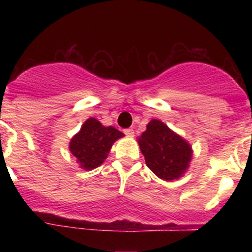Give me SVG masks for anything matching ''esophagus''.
<instances>
[{"label": "esophagus", "mask_w": 252, "mask_h": 252, "mask_svg": "<svg viewBox=\"0 0 252 252\" xmlns=\"http://www.w3.org/2000/svg\"><path fill=\"white\" fill-rule=\"evenodd\" d=\"M124 134H126V136H134V130L133 129H130V128H128V129H124Z\"/></svg>", "instance_id": "obj_1"}]
</instances>
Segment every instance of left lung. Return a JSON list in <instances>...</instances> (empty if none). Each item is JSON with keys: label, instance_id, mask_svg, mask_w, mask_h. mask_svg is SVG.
I'll return each instance as SVG.
<instances>
[{"label": "left lung", "instance_id": "left-lung-1", "mask_svg": "<svg viewBox=\"0 0 252 252\" xmlns=\"http://www.w3.org/2000/svg\"><path fill=\"white\" fill-rule=\"evenodd\" d=\"M147 167L158 178L173 180L189 167L191 147L161 121L152 119L139 138Z\"/></svg>", "mask_w": 252, "mask_h": 252}]
</instances>
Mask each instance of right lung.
<instances>
[{
    "label": "right lung",
    "mask_w": 252,
    "mask_h": 252,
    "mask_svg": "<svg viewBox=\"0 0 252 252\" xmlns=\"http://www.w3.org/2000/svg\"><path fill=\"white\" fill-rule=\"evenodd\" d=\"M122 136L123 133L113 126H103L97 119L89 118L72 139L69 150L77 157L80 168L90 171L105 161L112 144Z\"/></svg>",
    "instance_id": "right-lung-1"
}]
</instances>
